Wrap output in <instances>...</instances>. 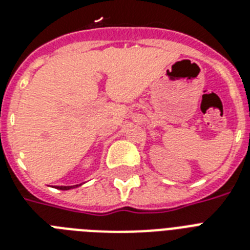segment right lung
<instances>
[{
	"label": "right lung",
	"mask_w": 250,
	"mask_h": 250,
	"mask_svg": "<svg viewBox=\"0 0 250 250\" xmlns=\"http://www.w3.org/2000/svg\"><path fill=\"white\" fill-rule=\"evenodd\" d=\"M74 187L75 186H64V187H58V188H60V189H62V190H67V189H71V188H74ZM78 187V186H76Z\"/></svg>",
	"instance_id": "obj_1"
}]
</instances>
